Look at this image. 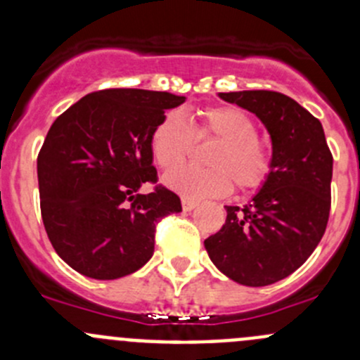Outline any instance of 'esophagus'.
<instances>
[{
    "label": "esophagus",
    "instance_id": "esophagus-1",
    "mask_svg": "<svg viewBox=\"0 0 360 360\" xmlns=\"http://www.w3.org/2000/svg\"><path fill=\"white\" fill-rule=\"evenodd\" d=\"M181 203H183V210H186V212H190V210H193L195 207L198 205V202L191 200V198H186V197L181 198Z\"/></svg>",
    "mask_w": 360,
    "mask_h": 360
}]
</instances>
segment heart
<instances>
[{"label": "heart", "mask_w": 360, "mask_h": 360, "mask_svg": "<svg viewBox=\"0 0 360 360\" xmlns=\"http://www.w3.org/2000/svg\"><path fill=\"white\" fill-rule=\"evenodd\" d=\"M217 140L207 155L210 169L181 167L165 174L163 184L191 200L224 197L233 184L238 190L261 186L271 169L270 150L257 139V127L248 112L235 106H212L186 122L170 111L157 123L150 137L153 158L162 169H175L191 150L193 136Z\"/></svg>", "instance_id": "obj_1"}]
</instances>
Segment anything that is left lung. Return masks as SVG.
<instances>
[{
  "label": "left lung",
  "instance_id": "left-lung-1",
  "mask_svg": "<svg viewBox=\"0 0 360 360\" xmlns=\"http://www.w3.org/2000/svg\"><path fill=\"white\" fill-rule=\"evenodd\" d=\"M257 116L271 139V169L244 207L226 205V221L203 245L221 274L249 288L289 277L324 235L331 209L333 155L322 123L271 90L219 92Z\"/></svg>",
  "mask_w": 360,
  "mask_h": 360
}]
</instances>
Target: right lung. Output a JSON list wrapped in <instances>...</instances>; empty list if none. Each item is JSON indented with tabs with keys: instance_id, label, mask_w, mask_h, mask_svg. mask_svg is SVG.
<instances>
[{
	"instance_id": "right-lung-1",
	"label": "right lung",
	"mask_w": 360,
	"mask_h": 360,
	"mask_svg": "<svg viewBox=\"0 0 360 360\" xmlns=\"http://www.w3.org/2000/svg\"><path fill=\"white\" fill-rule=\"evenodd\" d=\"M183 96L141 89L89 94L50 127L38 155L41 217L56 252L85 277L115 281L143 268L155 228L181 212L176 193L158 186L150 137Z\"/></svg>"
}]
</instances>
